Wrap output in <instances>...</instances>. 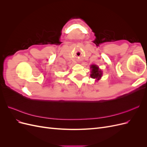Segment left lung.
Instances as JSON below:
<instances>
[{
	"instance_id": "obj_1",
	"label": "left lung",
	"mask_w": 147,
	"mask_h": 147,
	"mask_svg": "<svg viewBox=\"0 0 147 147\" xmlns=\"http://www.w3.org/2000/svg\"><path fill=\"white\" fill-rule=\"evenodd\" d=\"M91 77L94 79L99 80L102 76V71L99 69V67L96 65H92L91 66Z\"/></svg>"
}]
</instances>
